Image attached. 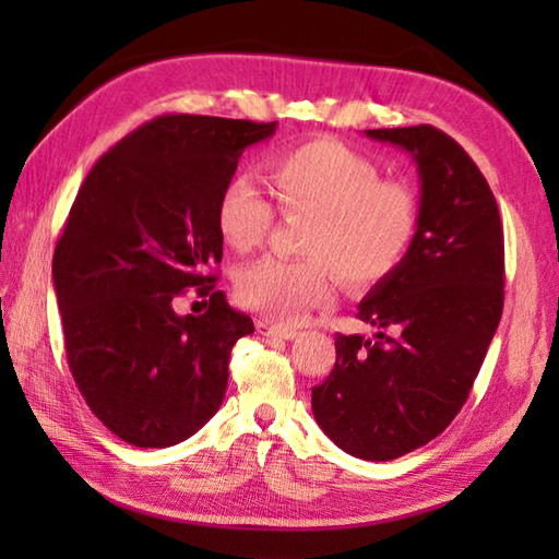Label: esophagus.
Instances as JSON below:
<instances>
[{"label":"esophagus","instance_id":"1","mask_svg":"<svg viewBox=\"0 0 559 559\" xmlns=\"http://www.w3.org/2000/svg\"><path fill=\"white\" fill-rule=\"evenodd\" d=\"M257 334L261 336H276V338H293L295 329L283 326V324H273L269 319H259L257 322Z\"/></svg>","mask_w":559,"mask_h":559}]
</instances>
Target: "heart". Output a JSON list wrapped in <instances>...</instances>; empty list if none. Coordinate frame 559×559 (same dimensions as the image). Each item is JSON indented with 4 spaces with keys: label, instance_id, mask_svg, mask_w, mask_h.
<instances>
[{
    "label": "heart",
    "instance_id": "heart-1",
    "mask_svg": "<svg viewBox=\"0 0 559 559\" xmlns=\"http://www.w3.org/2000/svg\"><path fill=\"white\" fill-rule=\"evenodd\" d=\"M283 216L310 218L305 259L264 257L237 276V298L273 322H298L336 298V273L350 288L374 286L406 257L418 223L406 185L379 180L377 165L334 139H312L266 160ZM218 230L235 252H252L276 221L271 201L235 177L218 199Z\"/></svg>",
    "mask_w": 559,
    "mask_h": 559
}]
</instances>
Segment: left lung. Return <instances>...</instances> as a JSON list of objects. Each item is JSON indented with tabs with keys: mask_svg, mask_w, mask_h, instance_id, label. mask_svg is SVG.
I'll return each mask as SVG.
<instances>
[{
	"mask_svg": "<svg viewBox=\"0 0 559 559\" xmlns=\"http://www.w3.org/2000/svg\"><path fill=\"white\" fill-rule=\"evenodd\" d=\"M365 134L418 165V228L358 305L374 336H336L312 411L346 454L391 461L444 432L471 394L502 317L504 233L488 180L454 139L430 124Z\"/></svg>",
	"mask_w": 559,
	"mask_h": 559,
	"instance_id": "1",
	"label": "left lung"
}]
</instances>
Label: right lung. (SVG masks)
I'll return each mask as SVG.
<instances>
[{"mask_svg":"<svg viewBox=\"0 0 559 559\" xmlns=\"http://www.w3.org/2000/svg\"><path fill=\"white\" fill-rule=\"evenodd\" d=\"M276 122L163 115L93 165L52 257L69 370L96 418L141 449L192 437L221 408L230 350L254 324L216 290L218 199ZM187 287L210 300L177 316Z\"/></svg>","mask_w":559,"mask_h":559,"instance_id":"right-lung-1","label":"right lung"}]
</instances>
